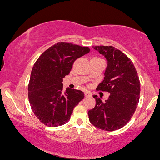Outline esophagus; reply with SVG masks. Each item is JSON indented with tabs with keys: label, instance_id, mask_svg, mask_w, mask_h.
<instances>
[{
	"label": "esophagus",
	"instance_id": "esophagus-1",
	"mask_svg": "<svg viewBox=\"0 0 160 160\" xmlns=\"http://www.w3.org/2000/svg\"><path fill=\"white\" fill-rule=\"evenodd\" d=\"M85 97H89V96H90V95L88 93V92H85Z\"/></svg>",
	"mask_w": 160,
	"mask_h": 160
}]
</instances>
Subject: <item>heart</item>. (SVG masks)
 <instances>
[{
    "mask_svg": "<svg viewBox=\"0 0 160 160\" xmlns=\"http://www.w3.org/2000/svg\"><path fill=\"white\" fill-rule=\"evenodd\" d=\"M93 59H98V58H93Z\"/></svg>",
    "mask_w": 160,
    "mask_h": 160,
    "instance_id": "heart-1",
    "label": "heart"
}]
</instances>
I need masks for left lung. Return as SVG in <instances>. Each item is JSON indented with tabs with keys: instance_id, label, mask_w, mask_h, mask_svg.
<instances>
[{
	"instance_id": "8db88e82",
	"label": "left lung",
	"mask_w": 160,
	"mask_h": 160,
	"mask_svg": "<svg viewBox=\"0 0 160 160\" xmlns=\"http://www.w3.org/2000/svg\"><path fill=\"white\" fill-rule=\"evenodd\" d=\"M92 48L108 62L104 80L96 90L110 95L105 101L93 95L96 104L88 111V117L95 127L111 132L124 126L134 113L139 101V78L132 60L119 49L112 46Z\"/></svg>"
}]
</instances>
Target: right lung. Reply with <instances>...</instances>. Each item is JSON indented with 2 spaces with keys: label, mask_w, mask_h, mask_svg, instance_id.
Wrapping results in <instances>:
<instances>
[{
  "label": "right lung",
  "mask_w": 160,
  "mask_h": 160,
  "mask_svg": "<svg viewBox=\"0 0 160 160\" xmlns=\"http://www.w3.org/2000/svg\"><path fill=\"white\" fill-rule=\"evenodd\" d=\"M90 52L77 44L59 42L43 52L33 67L28 85V101L34 115L44 125L56 127L68 123L84 92L67 88L62 79L76 59Z\"/></svg>",
  "instance_id": "obj_1"
}]
</instances>
